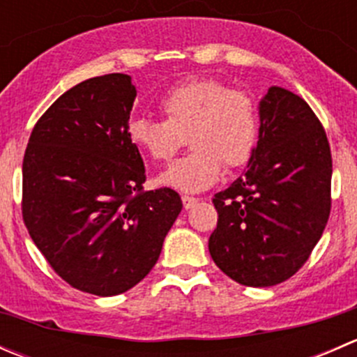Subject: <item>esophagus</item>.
Masks as SVG:
<instances>
[{
    "label": "esophagus",
    "mask_w": 357,
    "mask_h": 357,
    "mask_svg": "<svg viewBox=\"0 0 357 357\" xmlns=\"http://www.w3.org/2000/svg\"><path fill=\"white\" fill-rule=\"evenodd\" d=\"M181 200H183V207L185 208H192L193 205L199 202V199H195V197H188V195H183Z\"/></svg>",
    "instance_id": "obj_1"
}]
</instances>
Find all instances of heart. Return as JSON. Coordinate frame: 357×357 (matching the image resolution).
<instances>
[{
  "label": "heart",
  "instance_id": "heart-1",
  "mask_svg": "<svg viewBox=\"0 0 357 357\" xmlns=\"http://www.w3.org/2000/svg\"><path fill=\"white\" fill-rule=\"evenodd\" d=\"M165 119L132 117L128 138L153 162H167L186 135L192 152L176 160L160 183L183 192L214 185L221 169L247 164L259 135V110L245 89L229 88L215 77H190L172 86L160 103Z\"/></svg>",
  "mask_w": 357,
  "mask_h": 357
}]
</instances>
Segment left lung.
Here are the masks:
<instances>
[{
  "mask_svg": "<svg viewBox=\"0 0 357 357\" xmlns=\"http://www.w3.org/2000/svg\"><path fill=\"white\" fill-rule=\"evenodd\" d=\"M257 146L245 174L215 193L208 252L245 287L294 276L321 238L332 208V152L311 107L273 86L259 105Z\"/></svg>",
  "mask_w": 357,
  "mask_h": 357,
  "instance_id": "8db88e82",
  "label": "left lung"
}]
</instances>
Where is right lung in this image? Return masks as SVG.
Wrapping results in <instances>:
<instances>
[{"mask_svg": "<svg viewBox=\"0 0 357 357\" xmlns=\"http://www.w3.org/2000/svg\"><path fill=\"white\" fill-rule=\"evenodd\" d=\"M135 98L126 74L79 82L39 117L24 155L32 242L68 285L100 297L149 275L183 208L174 190H143L145 165L128 138Z\"/></svg>", "mask_w": 357, "mask_h": 357, "instance_id": "1", "label": "right lung"}]
</instances>
